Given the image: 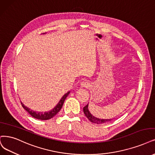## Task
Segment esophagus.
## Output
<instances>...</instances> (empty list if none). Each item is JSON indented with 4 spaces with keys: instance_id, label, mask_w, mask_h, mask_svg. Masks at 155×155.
Segmentation results:
<instances>
[{
    "instance_id": "obj_1",
    "label": "esophagus",
    "mask_w": 155,
    "mask_h": 155,
    "mask_svg": "<svg viewBox=\"0 0 155 155\" xmlns=\"http://www.w3.org/2000/svg\"><path fill=\"white\" fill-rule=\"evenodd\" d=\"M81 86L82 87H85V88H89L90 87V83L88 81H83L81 84Z\"/></svg>"
}]
</instances>
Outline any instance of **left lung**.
<instances>
[{
    "instance_id": "obj_1",
    "label": "left lung",
    "mask_w": 155,
    "mask_h": 155,
    "mask_svg": "<svg viewBox=\"0 0 155 155\" xmlns=\"http://www.w3.org/2000/svg\"><path fill=\"white\" fill-rule=\"evenodd\" d=\"M84 110V113L85 114V116L87 117V118L91 122H92L93 123H96V124H102V123H105L108 121H110L112 119H98L96 118L95 117H94L93 116H92L89 110H88V104L84 107L83 108Z\"/></svg>"
}]
</instances>
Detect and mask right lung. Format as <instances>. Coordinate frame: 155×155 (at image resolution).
Listing matches in <instances>:
<instances>
[{
  "label": "right lung",
  "instance_id": "right-lung-1",
  "mask_svg": "<svg viewBox=\"0 0 155 155\" xmlns=\"http://www.w3.org/2000/svg\"><path fill=\"white\" fill-rule=\"evenodd\" d=\"M69 93H70V92L67 93L66 94L63 96L62 98L59 102V104L56 105V107L54 108V109L51 110L50 112H48L43 113V112H38L36 111H33L31 109H30V108H28L27 107H25L24 104H22V103H21V104L22 107H24V109L25 110H27V112H28V114H31V116H32L33 117L38 119H40V120H48L51 118H52L53 117H54L56 114L60 111V110L61 109V108L63 105V104H64V101L66 100V97L68 96Z\"/></svg>",
  "mask_w": 155,
  "mask_h": 155
}]
</instances>
